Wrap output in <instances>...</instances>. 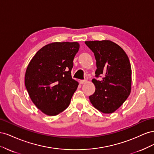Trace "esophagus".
<instances>
[{"label": "esophagus", "mask_w": 154, "mask_h": 154, "mask_svg": "<svg viewBox=\"0 0 154 154\" xmlns=\"http://www.w3.org/2000/svg\"><path fill=\"white\" fill-rule=\"evenodd\" d=\"M87 80H80V84H84V83H87Z\"/></svg>", "instance_id": "esophagus-1"}]
</instances>
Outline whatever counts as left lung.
Segmentation results:
<instances>
[{"instance_id": "8db88e82", "label": "left lung", "mask_w": 154, "mask_h": 154, "mask_svg": "<svg viewBox=\"0 0 154 154\" xmlns=\"http://www.w3.org/2000/svg\"><path fill=\"white\" fill-rule=\"evenodd\" d=\"M85 44L94 53L96 76L103 74L101 81L92 80L96 91L89 96L93 106L103 114L118 109L131 92L132 69L124 50L108 40L86 41Z\"/></svg>"}]
</instances>
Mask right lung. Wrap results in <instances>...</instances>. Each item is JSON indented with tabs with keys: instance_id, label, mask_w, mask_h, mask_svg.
Returning a JSON list of instances; mask_svg holds the SVG:
<instances>
[{
	"instance_id": "add662e5",
	"label": "right lung",
	"mask_w": 154,
	"mask_h": 154,
	"mask_svg": "<svg viewBox=\"0 0 154 154\" xmlns=\"http://www.w3.org/2000/svg\"><path fill=\"white\" fill-rule=\"evenodd\" d=\"M80 48L74 42H53L41 48L27 66L25 85L31 101L48 116L69 106L78 82L72 78L73 60Z\"/></svg>"
}]
</instances>
